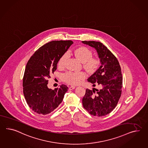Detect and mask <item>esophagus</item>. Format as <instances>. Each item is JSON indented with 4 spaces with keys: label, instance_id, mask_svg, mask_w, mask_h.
<instances>
[{
    "label": "esophagus",
    "instance_id": "obj_1",
    "mask_svg": "<svg viewBox=\"0 0 148 148\" xmlns=\"http://www.w3.org/2000/svg\"><path fill=\"white\" fill-rule=\"evenodd\" d=\"M75 86H69V89L70 90H73V89H75Z\"/></svg>",
    "mask_w": 148,
    "mask_h": 148
}]
</instances>
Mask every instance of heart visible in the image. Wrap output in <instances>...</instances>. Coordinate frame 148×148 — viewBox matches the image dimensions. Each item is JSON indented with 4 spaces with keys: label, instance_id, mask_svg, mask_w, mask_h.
<instances>
[{
    "label": "heart",
    "instance_id": "heart-1",
    "mask_svg": "<svg viewBox=\"0 0 148 148\" xmlns=\"http://www.w3.org/2000/svg\"><path fill=\"white\" fill-rule=\"evenodd\" d=\"M76 58L83 62L84 68L90 73L95 72L98 68L100 60L97 57H92V52L91 50L85 47H80L74 51ZM69 57L68 53H65L60 58L58 62L60 68H63L65 65ZM86 74L84 72H74L69 71L62 76L63 81L71 85H77L84 79Z\"/></svg>",
    "mask_w": 148,
    "mask_h": 148
}]
</instances>
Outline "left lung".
Instances as JSON below:
<instances>
[{
  "instance_id": "obj_1",
  "label": "left lung",
  "mask_w": 148,
  "mask_h": 148,
  "mask_svg": "<svg viewBox=\"0 0 148 148\" xmlns=\"http://www.w3.org/2000/svg\"><path fill=\"white\" fill-rule=\"evenodd\" d=\"M82 42L95 48L101 65L87 81L100 89L87 88L82 100L84 108L90 114L102 116L115 108L121 97L122 87L121 69L116 57L102 43L97 41ZM96 91H95V90Z\"/></svg>"
}]
</instances>
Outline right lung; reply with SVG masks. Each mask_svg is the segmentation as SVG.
<instances>
[{"instance_id":"add662e5","label":"right lung","mask_w":148,"mask_h":148,"mask_svg":"<svg viewBox=\"0 0 148 148\" xmlns=\"http://www.w3.org/2000/svg\"><path fill=\"white\" fill-rule=\"evenodd\" d=\"M73 43L53 41L37 50L27 63L23 78V93L28 105L40 115L49 114L61 103L68 87L62 85L52 90L48 79L57 69L59 60Z\"/></svg>"}]
</instances>
